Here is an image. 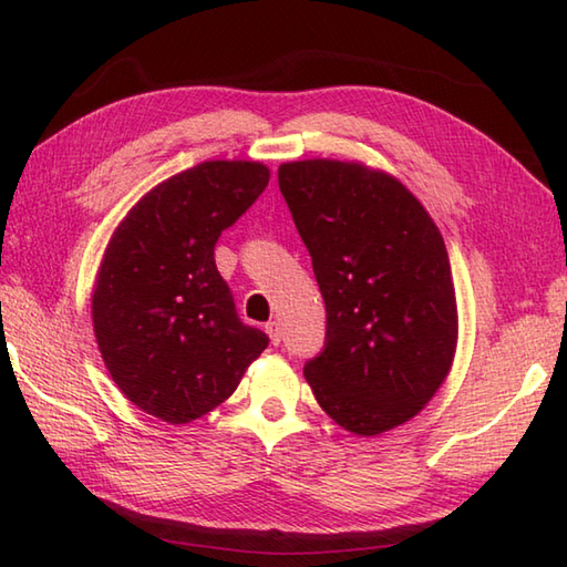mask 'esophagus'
<instances>
[{
	"mask_svg": "<svg viewBox=\"0 0 567 567\" xmlns=\"http://www.w3.org/2000/svg\"><path fill=\"white\" fill-rule=\"evenodd\" d=\"M265 331H268L272 346H280V341H282V327H280V321H268V323H265Z\"/></svg>",
	"mask_w": 567,
	"mask_h": 567,
	"instance_id": "1",
	"label": "esophagus"
}]
</instances>
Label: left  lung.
Wrapping results in <instances>:
<instances>
[{
    "instance_id": "left-lung-1",
    "label": "left lung",
    "mask_w": 567,
    "mask_h": 567,
    "mask_svg": "<svg viewBox=\"0 0 567 567\" xmlns=\"http://www.w3.org/2000/svg\"><path fill=\"white\" fill-rule=\"evenodd\" d=\"M277 183L327 305L305 378L336 424L375 436L416 416L457 339L449 250L419 199L358 163L299 161Z\"/></svg>"
}]
</instances>
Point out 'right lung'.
Segmentation results:
<instances>
[{
	"instance_id": "add662e5",
	"label": "right lung",
	"mask_w": 567,
	"mask_h": 567,
	"mask_svg": "<svg viewBox=\"0 0 567 567\" xmlns=\"http://www.w3.org/2000/svg\"><path fill=\"white\" fill-rule=\"evenodd\" d=\"M270 171L209 161L151 189L104 252L92 297L100 351L131 402L187 424L231 394L270 339L238 319L214 246L244 216Z\"/></svg>"
}]
</instances>
